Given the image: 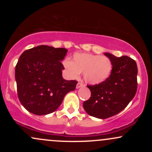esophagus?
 Wrapping results in <instances>:
<instances>
[{
  "label": "esophagus",
  "instance_id": "esophagus-1",
  "mask_svg": "<svg viewBox=\"0 0 152 152\" xmlns=\"http://www.w3.org/2000/svg\"><path fill=\"white\" fill-rule=\"evenodd\" d=\"M83 86H84V85H83V83H81V82H78L77 84H76V88H79Z\"/></svg>",
  "mask_w": 152,
  "mask_h": 152
}]
</instances>
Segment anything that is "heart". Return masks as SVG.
<instances>
[{"instance_id": "obj_1", "label": "heart", "mask_w": 152, "mask_h": 152, "mask_svg": "<svg viewBox=\"0 0 152 152\" xmlns=\"http://www.w3.org/2000/svg\"><path fill=\"white\" fill-rule=\"evenodd\" d=\"M63 64L71 77L77 78L83 73L85 81L91 84L105 81L112 71V64L108 57L89 53H75L73 61L65 59Z\"/></svg>"}]
</instances>
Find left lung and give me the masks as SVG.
I'll return each mask as SVG.
<instances>
[{
    "label": "left lung",
    "instance_id": "1",
    "mask_svg": "<svg viewBox=\"0 0 152 152\" xmlns=\"http://www.w3.org/2000/svg\"><path fill=\"white\" fill-rule=\"evenodd\" d=\"M104 55L112 64L111 75L102 83L87 86L91 97L83 104L87 114L99 118H107L121 112L133 99L137 90L135 61L127 56L116 57L109 53Z\"/></svg>",
    "mask_w": 152,
    "mask_h": 152
}]
</instances>
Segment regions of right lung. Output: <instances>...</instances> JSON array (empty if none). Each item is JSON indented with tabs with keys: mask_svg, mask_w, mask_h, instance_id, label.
I'll list each match as a JSON object with an SVG mask.
<instances>
[{
	"mask_svg": "<svg viewBox=\"0 0 152 152\" xmlns=\"http://www.w3.org/2000/svg\"><path fill=\"white\" fill-rule=\"evenodd\" d=\"M64 48L41 45L25 50L15 66L18 96L24 108L36 115H46L59 107L64 96L78 82L63 78Z\"/></svg>",
	"mask_w": 152,
	"mask_h": 152,
	"instance_id": "1",
	"label": "right lung"
}]
</instances>
